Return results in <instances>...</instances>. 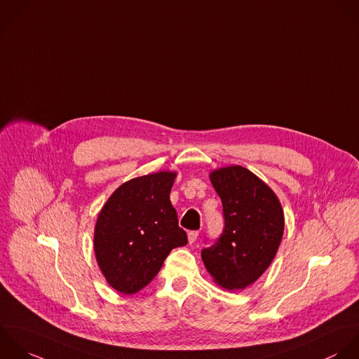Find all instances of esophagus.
I'll use <instances>...</instances> for the list:
<instances>
[{"mask_svg": "<svg viewBox=\"0 0 359 359\" xmlns=\"http://www.w3.org/2000/svg\"><path fill=\"white\" fill-rule=\"evenodd\" d=\"M197 236H198V231H190L187 233V238H189V243H194L197 241Z\"/></svg>", "mask_w": 359, "mask_h": 359, "instance_id": "34e87169", "label": "esophagus"}]
</instances>
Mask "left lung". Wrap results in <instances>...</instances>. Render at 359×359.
I'll use <instances>...</instances> for the list:
<instances>
[{"mask_svg":"<svg viewBox=\"0 0 359 359\" xmlns=\"http://www.w3.org/2000/svg\"><path fill=\"white\" fill-rule=\"evenodd\" d=\"M211 182L222 200L224 229L201 257L218 285L245 290L274 260L284 212L274 191L246 168H222L211 173Z\"/></svg>","mask_w":359,"mask_h":359,"instance_id":"left-lung-1","label":"left lung"}]
</instances>
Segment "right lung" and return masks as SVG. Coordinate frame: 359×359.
Instances as JSON below:
<instances>
[{
    "mask_svg": "<svg viewBox=\"0 0 359 359\" xmlns=\"http://www.w3.org/2000/svg\"><path fill=\"white\" fill-rule=\"evenodd\" d=\"M175 176L158 172L126 182L97 217L96 260L118 292L130 295L147 287L170 250L187 243L169 198Z\"/></svg>",
    "mask_w": 359,
    "mask_h": 359,
    "instance_id": "add662e5",
    "label": "right lung"
}]
</instances>
